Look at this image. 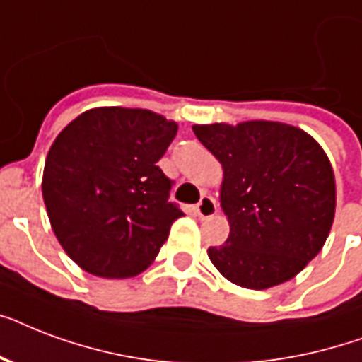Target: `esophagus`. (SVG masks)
<instances>
[{
	"label": "esophagus",
	"mask_w": 362,
	"mask_h": 362,
	"mask_svg": "<svg viewBox=\"0 0 362 362\" xmlns=\"http://www.w3.org/2000/svg\"><path fill=\"white\" fill-rule=\"evenodd\" d=\"M195 212H197V216L201 220H206V218L216 216V212H218V204H216V201L210 197V195H203L201 201L197 203V206H195Z\"/></svg>",
	"instance_id": "1"
}]
</instances>
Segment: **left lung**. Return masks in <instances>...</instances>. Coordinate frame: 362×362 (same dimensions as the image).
I'll return each mask as SVG.
<instances>
[{
  "label": "left lung",
  "mask_w": 362,
  "mask_h": 362,
  "mask_svg": "<svg viewBox=\"0 0 362 362\" xmlns=\"http://www.w3.org/2000/svg\"><path fill=\"white\" fill-rule=\"evenodd\" d=\"M223 169L229 237L209 247L220 274L246 289L291 280L321 252L337 209L332 165L320 142L281 122L195 124Z\"/></svg>",
  "instance_id": "1"
}]
</instances>
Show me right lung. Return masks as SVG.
<instances>
[{"mask_svg": "<svg viewBox=\"0 0 362 362\" xmlns=\"http://www.w3.org/2000/svg\"><path fill=\"white\" fill-rule=\"evenodd\" d=\"M178 124L146 109L98 107L76 116L48 150L42 199L52 231L82 270L124 280L158 257L182 210L158 161Z\"/></svg>", "mask_w": 362, "mask_h": 362, "instance_id": "right-lung-1", "label": "right lung"}]
</instances>
